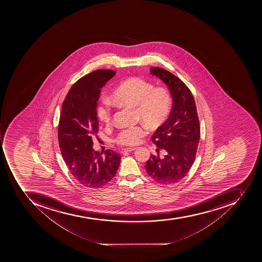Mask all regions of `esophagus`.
<instances>
[{
  "mask_svg": "<svg viewBox=\"0 0 262 262\" xmlns=\"http://www.w3.org/2000/svg\"><path fill=\"white\" fill-rule=\"evenodd\" d=\"M136 150V148H123L121 149V152H127V151H128V152H130V151H133V150Z\"/></svg>",
  "mask_w": 262,
  "mask_h": 262,
  "instance_id": "34e87169",
  "label": "esophagus"
}]
</instances>
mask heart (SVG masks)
I'll list each match as a JSON object with an SVG mask.
<instances>
[{
	"label": "heart",
	"mask_w": 262,
	"mask_h": 262,
	"mask_svg": "<svg viewBox=\"0 0 262 262\" xmlns=\"http://www.w3.org/2000/svg\"><path fill=\"white\" fill-rule=\"evenodd\" d=\"M110 100L116 105L135 108L137 117L150 129L158 128L167 120L171 108V97L164 88L153 85L140 78H130L118 85ZM97 117L104 123L112 119L109 100H101L97 109ZM146 130L142 126L121 130L116 142L124 146H133L140 142Z\"/></svg>",
	"instance_id": "heart-1"
}]
</instances>
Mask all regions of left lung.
Instances as JSON below:
<instances>
[{
  "label": "left lung",
  "instance_id": "left-lung-1",
  "mask_svg": "<svg viewBox=\"0 0 262 262\" xmlns=\"http://www.w3.org/2000/svg\"><path fill=\"white\" fill-rule=\"evenodd\" d=\"M150 72L168 86L172 108L169 118L151 138L157 147L164 149L166 155L163 158L151 155L145 169L158 184L172 185L185 177L195 161L200 140V124L193 96L185 83L160 67L150 68Z\"/></svg>",
  "mask_w": 262,
  "mask_h": 262
}]
</instances>
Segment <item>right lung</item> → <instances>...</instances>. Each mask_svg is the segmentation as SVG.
Listing matches in <instances>:
<instances>
[{
  "label": "right lung",
  "mask_w": 262,
  "mask_h": 262,
  "mask_svg": "<svg viewBox=\"0 0 262 262\" xmlns=\"http://www.w3.org/2000/svg\"><path fill=\"white\" fill-rule=\"evenodd\" d=\"M111 70H99L78 79L70 89L63 105L58 128L62 157L69 169L82 185L101 188L116 176L120 156L116 151L93 149L98 132L97 101L101 89L115 76Z\"/></svg>",
  "instance_id": "right-lung-1"
}]
</instances>
